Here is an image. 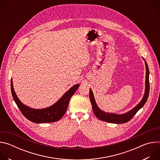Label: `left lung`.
<instances>
[{
	"label": "left lung",
	"instance_id": "left-lung-1",
	"mask_svg": "<svg viewBox=\"0 0 160 160\" xmlns=\"http://www.w3.org/2000/svg\"><path fill=\"white\" fill-rule=\"evenodd\" d=\"M143 59L145 61V64H146V88H145V93L144 95V97L141 101L134 108H133L132 110L129 111L128 112L122 114V115H118V114H115V113H109V112H106L101 109L99 108L98 106L94 97V94L92 92V90L90 88L89 91V98L90 100L91 104H92V109L94 111V115L96 117L104 122H109V123H125L130 121L133 116L135 115L141 108L143 107V106L145 104L146 102L147 101V99L149 96V68L148 64L145 59L143 58Z\"/></svg>",
	"mask_w": 160,
	"mask_h": 160
}]
</instances>
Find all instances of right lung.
Listing matches in <instances>:
<instances>
[{
    "mask_svg": "<svg viewBox=\"0 0 160 160\" xmlns=\"http://www.w3.org/2000/svg\"><path fill=\"white\" fill-rule=\"evenodd\" d=\"M80 85L77 84L68 90L67 92L55 104L44 109H33L22 104L17 97L13 88L12 80H11V88L12 96L14 102L19 110L28 120L37 123H51L60 120L66 111L70 100L75 93Z\"/></svg>",
    "mask_w": 160,
    "mask_h": 160,
    "instance_id": "obj_1",
    "label": "right lung"
}]
</instances>
